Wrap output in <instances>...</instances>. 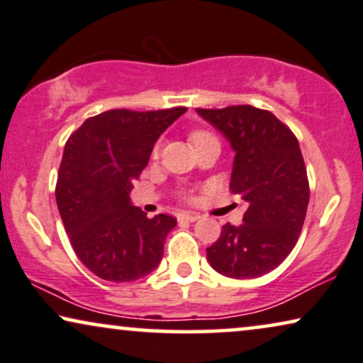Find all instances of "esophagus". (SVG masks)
<instances>
[{
    "instance_id": "esophagus-1",
    "label": "esophagus",
    "mask_w": 363,
    "mask_h": 363,
    "mask_svg": "<svg viewBox=\"0 0 363 363\" xmlns=\"http://www.w3.org/2000/svg\"><path fill=\"white\" fill-rule=\"evenodd\" d=\"M199 214H194V212H182V214H179V219L181 220H187V222H196L199 219Z\"/></svg>"
}]
</instances>
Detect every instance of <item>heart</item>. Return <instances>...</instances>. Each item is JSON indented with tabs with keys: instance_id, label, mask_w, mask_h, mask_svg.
<instances>
[{
	"instance_id": "obj_1",
	"label": "heart",
	"mask_w": 363,
	"mask_h": 363,
	"mask_svg": "<svg viewBox=\"0 0 363 363\" xmlns=\"http://www.w3.org/2000/svg\"><path fill=\"white\" fill-rule=\"evenodd\" d=\"M209 136H211V134L206 133V131H194L191 134V141H192V144H194V143L199 141V139H204V138H209Z\"/></svg>"
}]
</instances>
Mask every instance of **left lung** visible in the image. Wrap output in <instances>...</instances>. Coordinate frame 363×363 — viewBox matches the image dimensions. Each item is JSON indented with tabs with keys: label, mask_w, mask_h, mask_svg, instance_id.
Here are the masks:
<instances>
[{
	"label": "left lung",
	"mask_w": 363,
	"mask_h": 363,
	"mask_svg": "<svg viewBox=\"0 0 363 363\" xmlns=\"http://www.w3.org/2000/svg\"><path fill=\"white\" fill-rule=\"evenodd\" d=\"M196 111L229 141L235 154L229 189L249 206L242 224L222 227L207 260L225 277H260L292 252L306 219L311 191L298 141L254 106Z\"/></svg>",
	"instance_id": "left-lung-1"
}]
</instances>
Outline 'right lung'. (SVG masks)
Listing matches in <instances>:
<instances>
[{"mask_svg":"<svg viewBox=\"0 0 363 363\" xmlns=\"http://www.w3.org/2000/svg\"><path fill=\"white\" fill-rule=\"evenodd\" d=\"M186 111H106L67 139L56 204L76 255L98 277L133 282L161 262L177 220L167 214L147 219L129 192L159 136Z\"/></svg>","mask_w":363,"mask_h":363,"instance_id":"right-lung-1","label":"right lung"}]
</instances>
